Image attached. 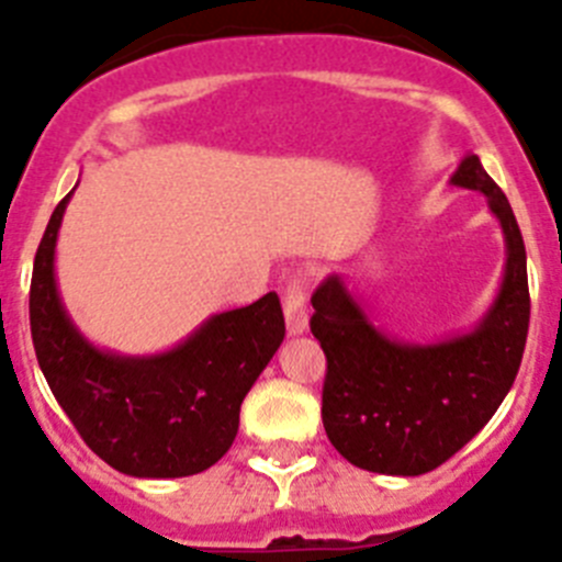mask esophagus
<instances>
[{"mask_svg":"<svg viewBox=\"0 0 562 562\" xmlns=\"http://www.w3.org/2000/svg\"><path fill=\"white\" fill-rule=\"evenodd\" d=\"M284 321H286V335L297 337L310 329V315H306V295L304 286L292 281L284 290Z\"/></svg>","mask_w":562,"mask_h":562,"instance_id":"1","label":"esophagus"}]
</instances>
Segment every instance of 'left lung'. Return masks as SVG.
<instances>
[{
    "label": "left lung",
    "instance_id": "left-lung-1",
    "mask_svg": "<svg viewBox=\"0 0 562 562\" xmlns=\"http://www.w3.org/2000/svg\"><path fill=\"white\" fill-rule=\"evenodd\" d=\"M450 186L484 193L504 233V278L473 329L402 340L371 321L342 276L312 295L310 326L326 355V436L369 473L422 475L445 464L493 419L520 369L529 331L520 227L475 154L461 157Z\"/></svg>",
    "mask_w": 562,
    "mask_h": 562
}]
</instances>
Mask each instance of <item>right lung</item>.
<instances>
[{
    "label": "right lung",
    "mask_w": 562,
    "mask_h": 562,
    "mask_svg": "<svg viewBox=\"0 0 562 562\" xmlns=\"http://www.w3.org/2000/svg\"><path fill=\"white\" fill-rule=\"evenodd\" d=\"M72 191L49 216L30 284V331L44 380L81 439L114 470L134 479L202 473L231 450L241 402L284 340L278 295L211 315L157 355L101 349L69 317L56 281L58 231Z\"/></svg>",
    "instance_id": "obj_1"
}]
</instances>
